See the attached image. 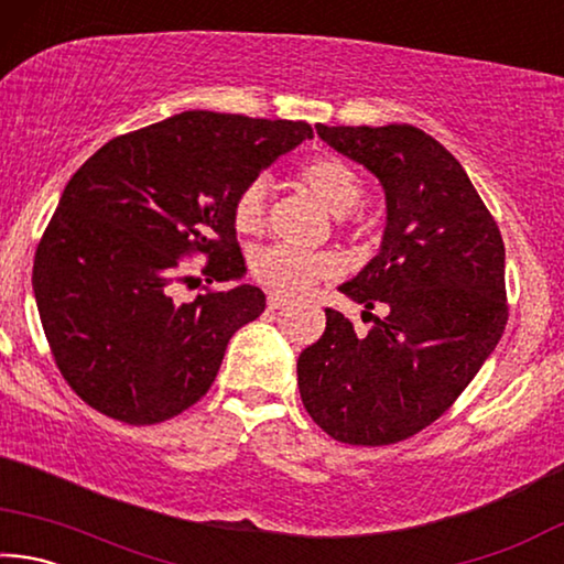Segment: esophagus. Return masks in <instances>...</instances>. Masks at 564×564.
<instances>
[{
    "label": "esophagus",
    "instance_id": "obj_1",
    "mask_svg": "<svg viewBox=\"0 0 564 564\" xmlns=\"http://www.w3.org/2000/svg\"><path fill=\"white\" fill-rule=\"evenodd\" d=\"M283 305H289V299H285V295L269 293V308L271 311H279V308H283Z\"/></svg>",
    "mask_w": 564,
    "mask_h": 564
}]
</instances>
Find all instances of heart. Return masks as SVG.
I'll use <instances>...</instances> for the list:
<instances>
[{"mask_svg":"<svg viewBox=\"0 0 564 564\" xmlns=\"http://www.w3.org/2000/svg\"><path fill=\"white\" fill-rule=\"evenodd\" d=\"M295 184L316 198L333 216H348L360 206L366 186L356 169L346 159L323 154L313 156L295 171ZM265 204L269 184L253 178L238 191L234 202V226L241 234H261L265 228ZM251 275L265 289L279 295H301L318 281L338 275V261L330 253L299 251V248L275 243L256 248L251 253Z\"/></svg>","mask_w":564,"mask_h":564,"instance_id":"1","label":"heart"}]
</instances>
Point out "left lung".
I'll return each mask as SVG.
<instances>
[{
  "label": "left lung",
  "mask_w": 564,
  "mask_h": 564,
  "mask_svg": "<svg viewBox=\"0 0 564 564\" xmlns=\"http://www.w3.org/2000/svg\"><path fill=\"white\" fill-rule=\"evenodd\" d=\"M380 178V253L340 293L386 305L368 336L326 308V333L299 358L313 423L348 445H390L435 423L502 338L505 243L457 159L410 123L316 127Z\"/></svg>",
  "instance_id": "8db88e82"
}]
</instances>
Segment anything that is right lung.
<instances>
[{"label": "right lung", "mask_w": 564, "mask_h": 564, "mask_svg": "<svg viewBox=\"0 0 564 564\" xmlns=\"http://www.w3.org/2000/svg\"><path fill=\"white\" fill-rule=\"evenodd\" d=\"M313 129L305 121L184 111L121 133L69 178L34 253L42 328L84 403L154 425L202 400L234 333L265 308L256 285L205 289L191 302L188 254L209 285L241 279L234 202Z\"/></svg>", "instance_id": "1"}]
</instances>
